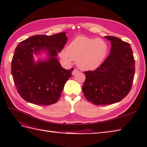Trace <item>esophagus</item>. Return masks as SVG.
<instances>
[{
	"label": "esophagus",
	"mask_w": 147,
	"mask_h": 147,
	"mask_svg": "<svg viewBox=\"0 0 147 147\" xmlns=\"http://www.w3.org/2000/svg\"><path fill=\"white\" fill-rule=\"evenodd\" d=\"M79 73V71L78 69H74L73 71H72V74L73 75H75L76 73Z\"/></svg>",
	"instance_id": "obj_1"
}]
</instances>
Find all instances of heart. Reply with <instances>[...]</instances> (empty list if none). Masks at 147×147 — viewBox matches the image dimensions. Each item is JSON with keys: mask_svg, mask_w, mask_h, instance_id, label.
I'll list each match as a JSON object with an SVG mask.
<instances>
[{"mask_svg": "<svg viewBox=\"0 0 147 147\" xmlns=\"http://www.w3.org/2000/svg\"><path fill=\"white\" fill-rule=\"evenodd\" d=\"M107 45L101 38H92L80 36L76 38L62 49L59 56L66 63L77 61L82 70H92L98 67L107 55Z\"/></svg>", "mask_w": 147, "mask_h": 147, "instance_id": "b5f03b06", "label": "heart"}]
</instances>
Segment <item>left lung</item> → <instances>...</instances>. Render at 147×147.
I'll return each instance as SVG.
<instances>
[{
  "label": "left lung",
  "mask_w": 147,
  "mask_h": 147,
  "mask_svg": "<svg viewBox=\"0 0 147 147\" xmlns=\"http://www.w3.org/2000/svg\"><path fill=\"white\" fill-rule=\"evenodd\" d=\"M110 55L95 71H85L82 91L95 105H111L122 100L130 91L135 76V63L130 44L113 36Z\"/></svg>",
  "instance_id": "1"
}]
</instances>
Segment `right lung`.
I'll return each instance as SVG.
<instances>
[{
    "label": "right lung",
    "instance_id": "1",
    "mask_svg": "<svg viewBox=\"0 0 147 147\" xmlns=\"http://www.w3.org/2000/svg\"><path fill=\"white\" fill-rule=\"evenodd\" d=\"M66 32L34 35L19 43L11 63V73L17 92L28 102L50 105L58 101L74 68H63L57 56L66 44ZM47 54L35 62L33 55Z\"/></svg>",
    "mask_w": 147,
    "mask_h": 147
}]
</instances>
